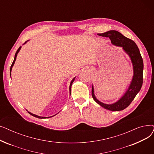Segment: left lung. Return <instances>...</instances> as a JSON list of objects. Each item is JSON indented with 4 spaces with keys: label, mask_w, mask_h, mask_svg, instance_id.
<instances>
[{
    "label": "left lung",
    "mask_w": 154,
    "mask_h": 154,
    "mask_svg": "<svg viewBox=\"0 0 154 154\" xmlns=\"http://www.w3.org/2000/svg\"><path fill=\"white\" fill-rule=\"evenodd\" d=\"M98 35L109 38L113 45L123 47V50L130 57L133 65L134 75H133L131 83L128 91L118 102L112 104H106L100 102L94 94L93 87L92 88V98L100 106H101L106 109L112 111H122L127 108L131 104L138 92L141 89L143 84V59L136 43L131 39L123 36L119 32L111 30L103 33H99Z\"/></svg>",
    "instance_id": "8db88e82"
}]
</instances>
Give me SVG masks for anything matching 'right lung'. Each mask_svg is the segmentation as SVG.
<instances>
[{"instance_id":"obj_1","label":"right lung","mask_w":154,"mask_h":154,"mask_svg":"<svg viewBox=\"0 0 154 154\" xmlns=\"http://www.w3.org/2000/svg\"><path fill=\"white\" fill-rule=\"evenodd\" d=\"M20 49H21V46H20V47L18 48V50H17V51H16V54H15V57H14V61H13V62H12V65H11V66L10 72H11V70H12V67L13 65H14V62H15L16 60V57H17V55L18 52L19 51ZM74 79H75V78H74V79H73V80H72V81H71V83H70V88H69V89H70V91H71V86H72V83H73V81H74ZM28 112L29 113L30 115H31L32 116H35V117H36V118H46V117H42V116H39L35 115H34V114H32V113H31V112ZM50 117H51V116H50ZM50 117H48V118H50Z\"/></svg>"}]
</instances>
